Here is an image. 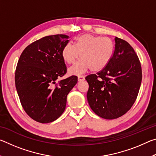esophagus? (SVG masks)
Instances as JSON below:
<instances>
[{"label": "esophagus", "instance_id": "esophagus-1", "mask_svg": "<svg viewBox=\"0 0 156 156\" xmlns=\"http://www.w3.org/2000/svg\"><path fill=\"white\" fill-rule=\"evenodd\" d=\"M78 80L79 82H81V81L84 80V76H78Z\"/></svg>", "mask_w": 156, "mask_h": 156}]
</instances>
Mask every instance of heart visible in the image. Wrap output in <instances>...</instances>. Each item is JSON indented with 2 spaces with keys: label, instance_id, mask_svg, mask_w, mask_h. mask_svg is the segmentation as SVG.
Here are the masks:
<instances>
[{
  "label": "heart",
  "instance_id": "obj_1",
  "mask_svg": "<svg viewBox=\"0 0 156 156\" xmlns=\"http://www.w3.org/2000/svg\"><path fill=\"white\" fill-rule=\"evenodd\" d=\"M114 51V43L108 37H100L84 34L78 36L74 44H66L62 49V57L67 64H73L69 69L71 74L80 75L90 69L92 72H99L109 64Z\"/></svg>",
  "mask_w": 156,
  "mask_h": 156
}]
</instances>
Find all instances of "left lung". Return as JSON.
<instances>
[{
  "instance_id": "obj_1",
  "label": "left lung",
  "mask_w": 156,
  "mask_h": 156,
  "mask_svg": "<svg viewBox=\"0 0 156 156\" xmlns=\"http://www.w3.org/2000/svg\"><path fill=\"white\" fill-rule=\"evenodd\" d=\"M87 98L93 112L105 119H115L131 109L142 82L140 60L130 44L115 37L113 56L106 67L87 76Z\"/></svg>"
}]
</instances>
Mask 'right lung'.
Here are the masks:
<instances>
[{"mask_svg":"<svg viewBox=\"0 0 156 156\" xmlns=\"http://www.w3.org/2000/svg\"><path fill=\"white\" fill-rule=\"evenodd\" d=\"M69 36L43 37L23 50L15 72V84L22 107L36 122L49 123L64 112L67 96L78 82L76 76L56 80L67 73L62 49Z\"/></svg>","mask_w":156,"mask_h":156,"instance_id":"add662e5","label":"right lung"}]
</instances>
